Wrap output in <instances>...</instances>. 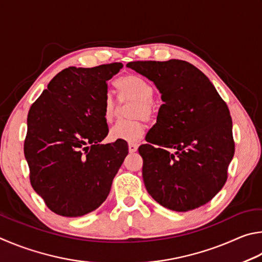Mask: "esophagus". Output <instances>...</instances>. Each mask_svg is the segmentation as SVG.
<instances>
[{"label": "esophagus", "instance_id": "esophagus-1", "mask_svg": "<svg viewBox=\"0 0 262 262\" xmlns=\"http://www.w3.org/2000/svg\"><path fill=\"white\" fill-rule=\"evenodd\" d=\"M137 148H138V145H137V144H134V143L128 144V152H130V153L137 152Z\"/></svg>", "mask_w": 262, "mask_h": 262}]
</instances>
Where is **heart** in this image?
Returning a JSON list of instances; mask_svg holds the SVG:
<instances>
[{"label": "heart", "instance_id": "heart-1", "mask_svg": "<svg viewBox=\"0 0 262 262\" xmlns=\"http://www.w3.org/2000/svg\"><path fill=\"white\" fill-rule=\"evenodd\" d=\"M115 89L118 93L121 102L135 101L131 110V118L134 121H122L110 128L109 137L112 140H122L135 143L143 138L146 125L143 118L147 122H153L157 118L158 107L153 101V87L147 81L132 73L124 75L115 80ZM118 103L112 95H107L102 103V114L105 122H113L118 114Z\"/></svg>", "mask_w": 262, "mask_h": 262}]
</instances>
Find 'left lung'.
Wrapping results in <instances>:
<instances>
[{
  "mask_svg": "<svg viewBox=\"0 0 262 262\" xmlns=\"http://www.w3.org/2000/svg\"><path fill=\"white\" fill-rule=\"evenodd\" d=\"M127 67L152 80L163 104L139 146L146 190L163 207L189 212L226 184L235 154L228 105L199 69L181 59Z\"/></svg>",
  "mask_w": 262,
  "mask_h": 262,
  "instance_id": "8db88e82",
  "label": "left lung"
}]
</instances>
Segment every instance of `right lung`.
I'll use <instances>...</instances> for the list:
<instances>
[{
  "instance_id": "add662e5",
  "label": "right lung",
  "mask_w": 262,
  "mask_h": 262,
  "mask_svg": "<svg viewBox=\"0 0 262 262\" xmlns=\"http://www.w3.org/2000/svg\"><path fill=\"white\" fill-rule=\"evenodd\" d=\"M122 67L64 69L29 110L24 154L31 185L62 216L100 207L128 153L126 141L100 144L109 132L102 114L107 80Z\"/></svg>"
}]
</instances>
